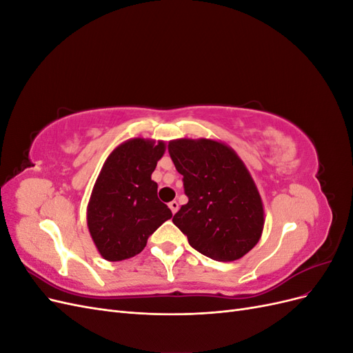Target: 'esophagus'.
Instances as JSON below:
<instances>
[{"mask_svg":"<svg viewBox=\"0 0 353 353\" xmlns=\"http://www.w3.org/2000/svg\"><path fill=\"white\" fill-rule=\"evenodd\" d=\"M169 209H170V212H172L174 213V215H175V213L178 212V209H179V205H178V201L176 200H174V201H170L169 203Z\"/></svg>","mask_w":353,"mask_h":353,"instance_id":"34e87169","label":"esophagus"}]
</instances>
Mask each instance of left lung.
Segmentation results:
<instances>
[{"label": "left lung", "instance_id": "left-lung-1", "mask_svg": "<svg viewBox=\"0 0 353 353\" xmlns=\"http://www.w3.org/2000/svg\"><path fill=\"white\" fill-rule=\"evenodd\" d=\"M168 148L188 197L172 222L191 248L208 258H243L258 244L265 223L263 203L249 169L230 145L209 138H179Z\"/></svg>", "mask_w": 353, "mask_h": 353}]
</instances>
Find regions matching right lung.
<instances>
[{"mask_svg": "<svg viewBox=\"0 0 353 353\" xmlns=\"http://www.w3.org/2000/svg\"><path fill=\"white\" fill-rule=\"evenodd\" d=\"M165 150V141L137 137L117 145L105 159L87 208L91 239L105 261L138 254L147 239L172 218L152 179Z\"/></svg>", "mask_w": 353, "mask_h": 353, "instance_id": "add662e5", "label": "right lung"}]
</instances>
